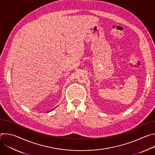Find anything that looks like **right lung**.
I'll return each instance as SVG.
<instances>
[{
    "mask_svg": "<svg viewBox=\"0 0 155 155\" xmlns=\"http://www.w3.org/2000/svg\"><path fill=\"white\" fill-rule=\"evenodd\" d=\"M51 110H50V111H48V112H50V111H51Z\"/></svg>",
    "mask_w": 155,
    "mask_h": 155,
    "instance_id": "right-lung-1",
    "label": "right lung"
}]
</instances>
